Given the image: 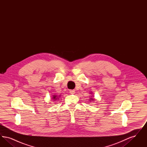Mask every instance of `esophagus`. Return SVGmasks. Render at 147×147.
Instances as JSON below:
<instances>
[{
  "mask_svg": "<svg viewBox=\"0 0 147 147\" xmlns=\"http://www.w3.org/2000/svg\"><path fill=\"white\" fill-rule=\"evenodd\" d=\"M69 92H70V94H74L76 91H75L74 90H69Z\"/></svg>",
  "mask_w": 147,
  "mask_h": 147,
  "instance_id": "obj_1",
  "label": "esophagus"
}]
</instances>
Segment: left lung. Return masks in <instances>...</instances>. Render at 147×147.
Returning <instances> with one entry per match:
<instances>
[{
	"instance_id": "1",
	"label": "left lung",
	"mask_w": 147,
	"mask_h": 147,
	"mask_svg": "<svg viewBox=\"0 0 147 147\" xmlns=\"http://www.w3.org/2000/svg\"><path fill=\"white\" fill-rule=\"evenodd\" d=\"M90 100H93L92 98H90ZM90 101H91V100H90Z\"/></svg>"
}]
</instances>
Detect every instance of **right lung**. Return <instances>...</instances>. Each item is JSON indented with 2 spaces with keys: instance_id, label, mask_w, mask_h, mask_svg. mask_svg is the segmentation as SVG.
Here are the masks:
<instances>
[{
  "instance_id": "1",
  "label": "right lung",
  "mask_w": 147,
  "mask_h": 147,
  "mask_svg": "<svg viewBox=\"0 0 147 147\" xmlns=\"http://www.w3.org/2000/svg\"><path fill=\"white\" fill-rule=\"evenodd\" d=\"M53 98L55 100H57V98H58V97H57V95H53Z\"/></svg>"
}]
</instances>
